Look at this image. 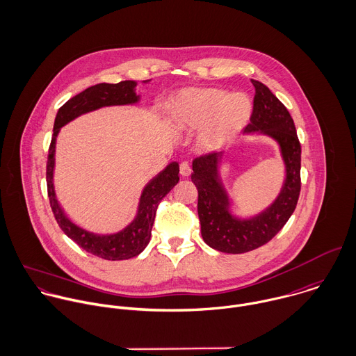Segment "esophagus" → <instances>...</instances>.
<instances>
[{
    "mask_svg": "<svg viewBox=\"0 0 356 356\" xmlns=\"http://www.w3.org/2000/svg\"><path fill=\"white\" fill-rule=\"evenodd\" d=\"M180 175L187 177L191 175V168H190V163L188 162H181L180 163Z\"/></svg>",
    "mask_w": 356,
    "mask_h": 356,
    "instance_id": "1",
    "label": "esophagus"
}]
</instances>
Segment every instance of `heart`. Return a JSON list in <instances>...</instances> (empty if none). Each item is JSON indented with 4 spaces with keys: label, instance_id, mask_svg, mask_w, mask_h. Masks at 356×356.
<instances>
[{
    "label": "heart",
    "instance_id": "1",
    "mask_svg": "<svg viewBox=\"0 0 356 356\" xmlns=\"http://www.w3.org/2000/svg\"><path fill=\"white\" fill-rule=\"evenodd\" d=\"M251 102L244 94L222 88H187L172 104L175 123L184 130H200L197 143L204 151L232 143L247 123Z\"/></svg>",
    "mask_w": 356,
    "mask_h": 356
}]
</instances>
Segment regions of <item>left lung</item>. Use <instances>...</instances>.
<instances>
[{
  "label": "left lung",
  "mask_w": 356,
  "mask_h": 356,
  "mask_svg": "<svg viewBox=\"0 0 356 356\" xmlns=\"http://www.w3.org/2000/svg\"><path fill=\"white\" fill-rule=\"evenodd\" d=\"M255 87L254 109L245 133H261L277 141L286 165V180L277 198L261 213L240 219L230 212V200L219 175L223 152H209L193 161L191 180L198 190V218L204 241L226 254H244L269 243L296 211L301 191V144L294 120L279 98L261 81Z\"/></svg>",
  "instance_id": "8db88e82"
}]
</instances>
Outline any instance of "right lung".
I'll return each instance as SVG.
<instances>
[{"label":"right lung","instance_id":"right-lung-1","mask_svg":"<svg viewBox=\"0 0 356 356\" xmlns=\"http://www.w3.org/2000/svg\"><path fill=\"white\" fill-rule=\"evenodd\" d=\"M147 81L149 80H144V83ZM136 86L137 83L133 80H124L116 84L99 83L86 88L80 94L66 101L58 109L54 123V134L48 149L47 190L49 205L59 227L80 248L106 261L130 259L141 254L148 245L156 208L162 198L179 183V163L170 162L144 187L140 197L137 215L129 226L113 234H95L74 225L65 215L56 200L52 180L55 166V143L60 127L83 113L99 109L102 106L130 105L138 102L140 95L136 94Z\"/></svg>","mask_w":356,"mask_h":356}]
</instances>
